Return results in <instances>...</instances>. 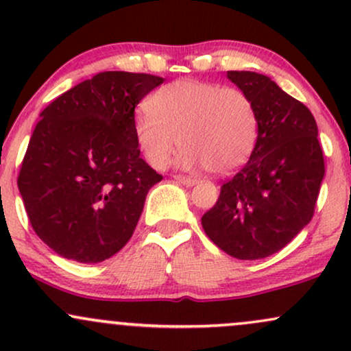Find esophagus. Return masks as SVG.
I'll return each instance as SVG.
<instances>
[{"instance_id": "esophagus-1", "label": "esophagus", "mask_w": 351, "mask_h": 351, "mask_svg": "<svg viewBox=\"0 0 351 351\" xmlns=\"http://www.w3.org/2000/svg\"><path fill=\"white\" fill-rule=\"evenodd\" d=\"M173 178H175L176 181H178V183H181V184H184V186H193V184H195V183H196V180H195V178H191V176L175 175V176H173Z\"/></svg>"}]
</instances>
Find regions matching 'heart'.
I'll use <instances>...</instances> for the list:
<instances>
[{
    "instance_id": "1",
    "label": "heart",
    "mask_w": 351,
    "mask_h": 351,
    "mask_svg": "<svg viewBox=\"0 0 351 351\" xmlns=\"http://www.w3.org/2000/svg\"><path fill=\"white\" fill-rule=\"evenodd\" d=\"M147 110L135 119L134 134L156 170L168 167L181 143V167L228 175L247 162L259 135L257 108L237 87L175 80L153 92Z\"/></svg>"
}]
</instances>
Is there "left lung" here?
Returning a JSON list of instances; mask_svg holds the SVG:
<instances>
[{
  "mask_svg": "<svg viewBox=\"0 0 351 351\" xmlns=\"http://www.w3.org/2000/svg\"><path fill=\"white\" fill-rule=\"evenodd\" d=\"M228 79L252 99L259 135L249 162L221 186L201 224L229 256L264 259L312 219L325 175L324 152L312 112L267 75L228 71Z\"/></svg>",
  "mask_w": 351,
  "mask_h": 351,
  "instance_id": "1",
  "label": "left lung"
}]
</instances>
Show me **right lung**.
Instances as JSON below:
<instances>
[{
  "label": "right lung",
  "instance_id": "right-lung-1",
  "mask_svg": "<svg viewBox=\"0 0 351 351\" xmlns=\"http://www.w3.org/2000/svg\"><path fill=\"white\" fill-rule=\"evenodd\" d=\"M160 84L158 75L100 72L41 112L18 188L34 232L59 256L102 263L134 234L147 193L163 178L140 158L135 107Z\"/></svg>",
  "mask_w": 351,
  "mask_h": 351
}]
</instances>
